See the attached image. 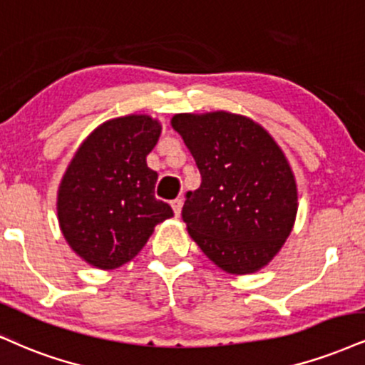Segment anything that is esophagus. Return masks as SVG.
Wrapping results in <instances>:
<instances>
[{"mask_svg": "<svg viewBox=\"0 0 365 365\" xmlns=\"http://www.w3.org/2000/svg\"><path fill=\"white\" fill-rule=\"evenodd\" d=\"M182 205H183V199H175L171 202V207H173V212L177 217L182 214Z\"/></svg>", "mask_w": 365, "mask_h": 365, "instance_id": "1", "label": "esophagus"}]
</instances>
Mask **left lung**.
Returning a JSON list of instances; mask_svg holds the SVG:
<instances>
[{"label":"left lung","mask_w":365,"mask_h":365,"mask_svg":"<svg viewBox=\"0 0 365 365\" xmlns=\"http://www.w3.org/2000/svg\"><path fill=\"white\" fill-rule=\"evenodd\" d=\"M171 127L202 177L182 209L190 238L227 274L262 270L292 232L299 205L282 148L258 122L226 110L175 113Z\"/></svg>","instance_id":"obj_1"}]
</instances>
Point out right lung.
Wrapping results in <instances>:
<instances>
[{"instance_id":"add662e5","label":"right lung","mask_w":365,"mask_h":365,"mask_svg":"<svg viewBox=\"0 0 365 365\" xmlns=\"http://www.w3.org/2000/svg\"><path fill=\"white\" fill-rule=\"evenodd\" d=\"M161 122L148 113L110 118L86 135L57 188V221L83 262L113 270L130 262L173 217L155 197L158 173L146 156L156 146Z\"/></svg>"}]
</instances>
